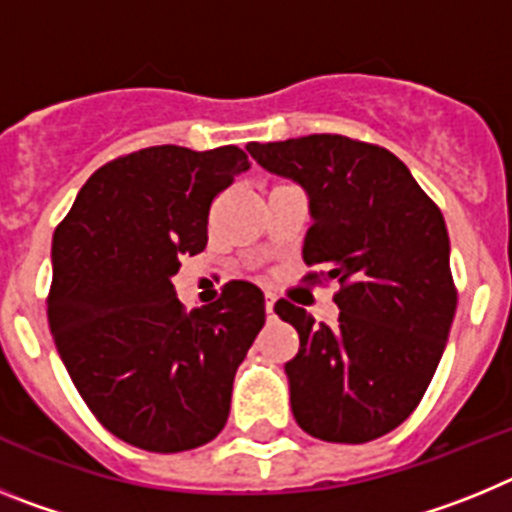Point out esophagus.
<instances>
[{
    "label": "esophagus",
    "mask_w": 512,
    "mask_h": 512,
    "mask_svg": "<svg viewBox=\"0 0 512 512\" xmlns=\"http://www.w3.org/2000/svg\"><path fill=\"white\" fill-rule=\"evenodd\" d=\"M264 307H266V315H269V318H274V297H271V295H266V300H264Z\"/></svg>",
    "instance_id": "1"
}]
</instances>
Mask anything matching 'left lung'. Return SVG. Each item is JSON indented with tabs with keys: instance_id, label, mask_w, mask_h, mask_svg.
<instances>
[{
	"instance_id": "obj_1",
	"label": "left lung",
	"mask_w": 512,
	"mask_h": 512,
	"mask_svg": "<svg viewBox=\"0 0 512 512\" xmlns=\"http://www.w3.org/2000/svg\"><path fill=\"white\" fill-rule=\"evenodd\" d=\"M246 151L305 189L312 225L302 259L341 284L333 328L302 307L274 305L300 333V351L284 364L295 420L320 441H374L418 408L449 341L456 289L441 210L395 153L346 135Z\"/></svg>"
}]
</instances>
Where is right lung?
<instances>
[{
  "mask_svg": "<svg viewBox=\"0 0 512 512\" xmlns=\"http://www.w3.org/2000/svg\"><path fill=\"white\" fill-rule=\"evenodd\" d=\"M246 169L235 146L143 148L94 171L53 233V341L89 410L130 446L197 449L228 420L264 292L228 282L187 312L171 277L205 251L212 200Z\"/></svg>",
  "mask_w": 512,
  "mask_h": 512,
  "instance_id": "1",
  "label": "right lung"
}]
</instances>
